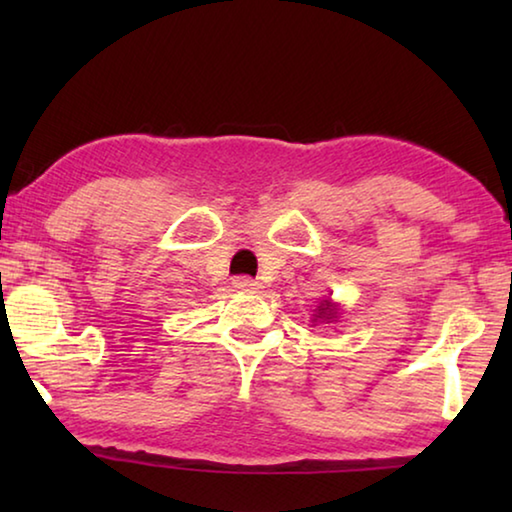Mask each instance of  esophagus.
<instances>
[{"label":"esophagus","mask_w":512,"mask_h":512,"mask_svg":"<svg viewBox=\"0 0 512 512\" xmlns=\"http://www.w3.org/2000/svg\"><path fill=\"white\" fill-rule=\"evenodd\" d=\"M235 289H239V291H259L262 289V284H259L257 280H253V277H246V275H241V277H235Z\"/></svg>","instance_id":"1"}]
</instances>
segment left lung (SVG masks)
Segmentation results:
<instances>
[{
	"label": "left lung",
	"mask_w": 512,
	"mask_h": 512,
	"mask_svg": "<svg viewBox=\"0 0 512 512\" xmlns=\"http://www.w3.org/2000/svg\"><path fill=\"white\" fill-rule=\"evenodd\" d=\"M336 316H339V311H336L334 302H332V300H323V302H320V305L316 307L314 323H316V320H323V323L327 320V323H332V320H334Z\"/></svg>",
	"instance_id": "8db88e82"
}]
</instances>
